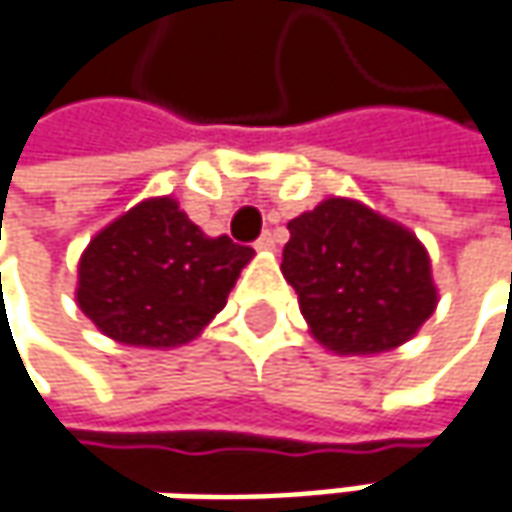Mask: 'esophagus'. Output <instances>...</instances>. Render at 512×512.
<instances>
[{
    "mask_svg": "<svg viewBox=\"0 0 512 512\" xmlns=\"http://www.w3.org/2000/svg\"><path fill=\"white\" fill-rule=\"evenodd\" d=\"M257 249H263V252H269V249H275V237H272V231H266V234H260L255 243Z\"/></svg>",
    "mask_w": 512,
    "mask_h": 512,
    "instance_id": "34e87169",
    "label": "esophagus"
}]
</instances>
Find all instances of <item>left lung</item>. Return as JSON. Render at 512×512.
Segmentation results:
<instances>
[{
    "instance_id": "1",
    "label": "left lung",
    "mask_w": 512,
    "mask_h": 512,
    "mask_svg": "<svg viewBox=\"0 0 512 512\" xmlns=\"http://www.w3.org/2000/svg\"><path fill=\"white\" fill-rule=\"evenodd\" d=\"M287 228L281 272L325 349L390 351L434 313L431 260L404 225L354 199H325Z\"/></svg>"
}]
</instances>
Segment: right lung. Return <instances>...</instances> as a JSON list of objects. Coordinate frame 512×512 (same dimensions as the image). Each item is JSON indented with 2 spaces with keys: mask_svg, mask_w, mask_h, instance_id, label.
Returning a JSON list of instances; mask_svg holds the SVG:
<instances>
[{
  "mask_svg": "<svg viewBox=\"0 0 512 512\" xmlns=\"http://www.w3.org/2000/svg\"><path fill=\"white\" fill-rule=\"evenodd\" d=\"M252 255L228 237H208L175 199H146L90 240L75 299L105 337L175 349L225 307Z\"/></svg>",
  "mask_w": 512,
  "mask_h": 512,
  "instance_id": "1",
  "label": "right lung"
}]
</instances>
